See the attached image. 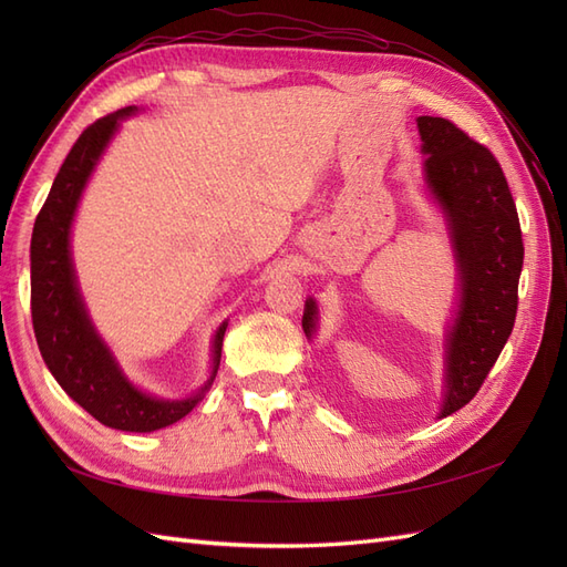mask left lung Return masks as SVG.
Here are the masks:
<instances>
[{
	"instance_id": "left-lung-1",
	"label": "left lung",
	"mask_w": 567,
	"mask_h": 567,
	"mask_svg": "<svg viewBox=\"0 0 567 567\" xmlns=\"http://www.w3.org/2000/svg\"><path fill=\"white\" fill-rule=\"evenodd\" d=\"M423 173L447 215L458 269V310L447 331L440 419L466 406L499 359L518 312L523 234L504 169L492 151L447 117L421 115ZM317 329V305L305 302L302 331Z\"/></svg>"
}]
</instances>
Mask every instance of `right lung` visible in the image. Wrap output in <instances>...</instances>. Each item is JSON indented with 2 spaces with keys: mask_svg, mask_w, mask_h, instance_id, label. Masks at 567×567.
<instances>
[{
  "mask_svg": "<svg viewBox=\"0 0 567 567\" xmlns=\"http://www.w3.org/2000/svg\"><path fill=\"white\" fill-rule=\"evenodd\" d=\"M132 113V106L120 109L84 130L51 184L30 241V310L42 359L59 385L99 423L115 431L151 433L184 419L213 385L227 321L213 340L208 383L186 400H158L125 379L84 310L71 257L73 217L101 153L117 132L120 120Z\"/></svg>",
  "mask_w": 567,
  "mask_h": 567,
  "instance_id": "obj_1",
  "label": "right lung"
}]
</instances>
